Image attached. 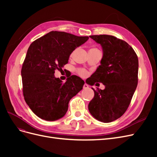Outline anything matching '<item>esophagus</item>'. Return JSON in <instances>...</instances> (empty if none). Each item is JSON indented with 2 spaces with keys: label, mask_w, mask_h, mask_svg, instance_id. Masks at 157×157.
<instances>
[{
  "label": "esophagus",
  "mask_w": 157,
  "mask_h": 157,
  "mask_svg": "<svg viewBox=\"0 0 157 157\" xmlns=\"http://www.w3.org/2000/svg\"><path fill=\"white\" fill-rule=\"evenodd\" d=\"M83 88H84V89H87V88H88V85L86 83H85V84H84V86H83Z\"/></svg>",
  "instance_id": "34e87169"
}]
</instances>
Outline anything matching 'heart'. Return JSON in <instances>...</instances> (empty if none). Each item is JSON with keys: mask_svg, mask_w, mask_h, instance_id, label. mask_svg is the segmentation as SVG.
I'll use <instances>...</instances> for the list:
<instances>
[{"mask_svg": "<svg viewBox=\"0 0 157 157\" xmlns=\"http://www.w3.org/2000/svg\"><path fill=\"white\" fill-rule=\"evenodd\" d=\"M78 73L80 76H82V77H86V76L87 75V71L86 70L82 69H79L78 71Z\"/></svg>", "mask_w": 157, "mask_h": 157, "instance_id": "obj_1", "label": "heart"}]
</instances>
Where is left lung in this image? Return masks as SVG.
Segmentation results:
<instances>
[{"label": "left lung", "mask_w": 157, "mask_h": 157, "mask_svg": "<svg viewBox=\"0 0 157 157\" xmlns=\"http://www.w3.org/2000/svg\"><path fill=\"white\" fill-rule=\"evenodd\" d=\"M90 37L101 44L103 57L101 65L87 84L101 82L105 89L92 88L94 97L88 104V110L99 121L111 122L120 118L130 105L138 82V58L126 42L115 36Z\"/></svg>", "instance_id": "1"}]
</instances>
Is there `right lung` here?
I'll list each match as a JSON object with an SVG mask.
<instances>
[{
  "label": "right lung",
  "mask_w": 157,
  "mask_h": 157,
  "mask_svg": "<svg viewBox=\"0 0 157 157\" xmlns=\"http://www.w3.org/2000/svg\"><path fill=\"white\" fill-rule=\"evenodd\" d=\"M88 36L51 31L33 42L22 65L21 77L25 101L42 119L54 121L67 111L70 99L82 89L84 81L72 75L63 82L54 76L62 69L69 56L85 43Z\"/></svg>",
  "instance_id": "1"
}]
</instances>
